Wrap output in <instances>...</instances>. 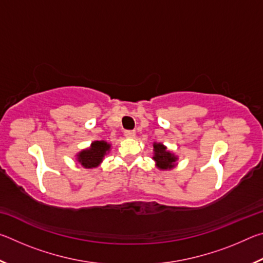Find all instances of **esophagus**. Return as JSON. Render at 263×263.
<instances>
[{
    "label": "esophagus",
    "mask_w": 263,
    "mask_h": 263,
    "mask_svg": "<svg viewBox=\"0 0 263 263\" xmlns=\"http://www.w3.org/2000/svg\"><path fill=\"white\" fill-rule=\"evenodd\" d=\"M124 136H125L126 138H135L136 132L135 131H125L124 132Z\"/></svg>",
    "instance_id": "esophagus-1"
}]
</instances>
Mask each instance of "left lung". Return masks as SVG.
Segmentation results:
<instances>
[{
  "instance_id": "left-lung-1",
  "label": "left lung",
  "mask_w": 263,
  "mask_h": 263,
  "mask_svg": "<svg viewBox=\"0 0 263 263\" xmlns=\"http://www.w3.org/2000/svg\"><path fill=\"white\" fill-rule=\"evenodd\" d=\"M154 157L153 160L157 163V167L162 171H168V169H173L175 167V163L177 161V157L172 152H169L166 146L161 142H154Z\"/></svg>"
}]
</instances>
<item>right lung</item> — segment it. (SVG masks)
<instances>
[{
  "mask_svg": "<svg viewBox=\"0 0 263 263\" xmlns=\"http://www.w3.org/2000/svg\"><path fill=\"white\" fill-rule=\"evenodd\" d=\"M111 145L104 140L92 141L90 147L83 149L80 152L77 158L78 162L81 163L84 168H96L103 161V158L106 153H109Z\"/></svg>",
  "mask_w": 263,
  "mask_h": 263,
  "instance_id": "1",
  "label": "right lung"
}]
</instances>
